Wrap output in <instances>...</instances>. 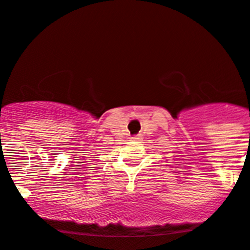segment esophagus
<instances>
[{
	"instance_id": "esophagus-1",
	"label": "esophagus",
	"mask_w": 250,
	"mask_h": 250,
	"mask_svg": "<svg viewBox=\"0 0 250 250\" xmlns=\"http://www.w3.org/2000/svg\"><path fill=\"white\" fill-rule=\"evenodd\" d=\"M130 140H133V141H138V140H140V136L139 135H134V136H131Z\"/></svg>"
}]
</instances>
